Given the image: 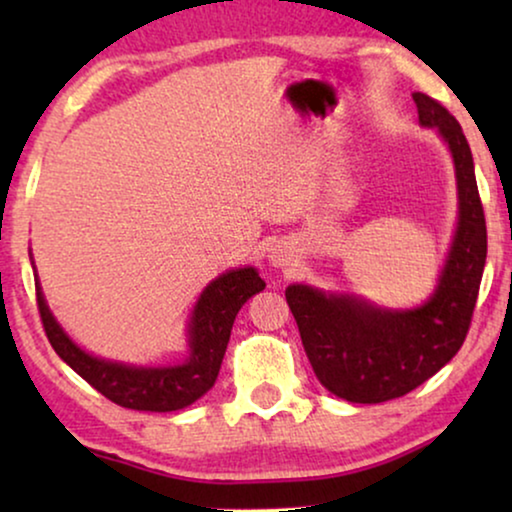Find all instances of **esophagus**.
Returning a JSON list of instances; mask_svg holds the SVG:
<instances>
[{
  "mask_svg": "<svg viewBox=\"0 0 512 512\" xmlns=\"http://www.w3.org/2000/svg\"><path fill=\"white\" fill-rule=\"evenodd\" d=\"M291 261H293V249L286 242H279L270 249V263L275 265V268H286Z\"/></svg>",
  "mask_w": 512,
  "mask_h": 512,
  "instance_id": "obj_1",
  "label": "esophagus"
}]
</instances>
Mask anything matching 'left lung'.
<instances>
[{"instance_id": "1", "label": "left lung", "mask_w": 512, "mask_h": 512, "mask_svg": "<svg viewBox=\"0 0 512 512\" xmlns=\"http://www.w3.org/2000/svg\"><path fill=\"white\" fill-rule=\"evenodd\" d=\"M412 100L419 125L443 137L457 177V228L436 289L412 310H384L361 296L310 284L286 289L314 375L349 403L401 398L450 363L466 340L485 270L487 226L471 146L443 104L424 93Z\"/></svg>"}]
</instances>
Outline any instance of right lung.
<instances>
[{"label":"right lung","mask_w":512,"mask_h":512,"mask_svg":"<svg viewBox=\"0 0 512 512\" xmlns=\"http://www.w3.org/2000/svg\"><path fill=\"white\" fill-rule=\"evenodd\" d=\"M34 286L48 342L74 373L121 408L172 412L195 403L214 387L237 312L251 296L265 289V282L251 265L228 270L212 279L200 293L188 321V359L177 366H135L86 352L62 331L58 319L48 310L37 270Z\"/></svg>","instance_id":"right-lung-1"}]
</instances>
